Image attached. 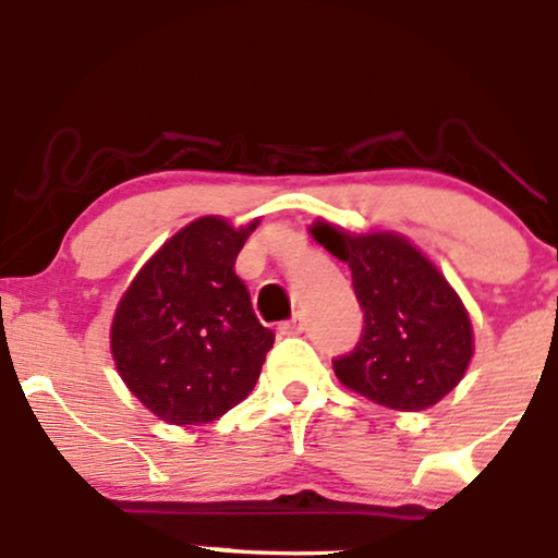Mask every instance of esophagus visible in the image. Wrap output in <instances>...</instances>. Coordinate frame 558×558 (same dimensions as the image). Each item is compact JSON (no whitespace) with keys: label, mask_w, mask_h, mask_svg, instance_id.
Here are the masks:
<instances>
[{"label":"esophagus","mask_w":558,"mask_h":558,"mask_svg":"<svg viewBox=\"0 0 558 558\" xmlns=\"http://www.w3.org/2000/svg\"><path fill=\"white\" fill-rule=\"evenodd\" d=\"M304 328H306L304 315H293L291 319H286V323L280 325V332H283V336H299V332H304Z\"/></svg>","instance_id":"1"}]
</instances>
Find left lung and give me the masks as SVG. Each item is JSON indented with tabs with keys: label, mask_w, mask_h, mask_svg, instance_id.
Wrapping results in <instances>:
<instances>
[{
	"label": "left lung",
	"mask_w": 558,
	"mask_h": 558,
	"mask_svg": "<svg viewBox=\"0 0 558 558\" xmlns=\"http://www.w3.org/2000/svg\"><path fill=\"white\" fill-rule=\"evenodd\" d=\"M312 235L351 267L364 312L360 341L332 360L338 380L399 412L457 388L472 360V323L438 267L396 233L351 235L317 222Z\"/></svg>",
	"instance_id": "1"
}]
</instances>
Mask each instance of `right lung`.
<instances>
[{
    "instance_id": "right-lung-1",
    "label": "right lung",
    "mask_w": 558,
    "mask_h": 558,
    "mask_svg": "<svg viewBox=\"0 0 558 558\" xmlns=\"http://www.w3.org/2000/svg\"><path fill=\"white\" fill-rule=\"evenodd\" d=\"M257 228L198 217L141 267L112 319V356L131 393L170 425H204L257 386L275 332L235 275Z\"/></svg>"
}]
</instances>
